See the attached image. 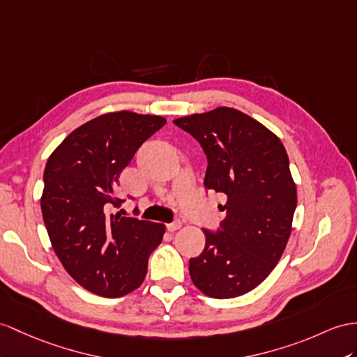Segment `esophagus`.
I'll list each match as a JSON object with an SVG mask.
<instances>
[{"label": "esophagus", "instance_id": "obj_1", "mask_svg": "<svg viewBox=\"0 0 357 357\" xmlns=\"http://www.w3.org/2000/svg\"><path fill=\"white\" fill-rule=\"evenodd\" d=\"M181 227V222L180 221H174V222H171V224H167V229L169 230V231H176V230H178Z\"/></svg>", "mask_w": 357, "mask_h": 357}]
</instances>
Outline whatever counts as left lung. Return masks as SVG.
Here are the masks:
<instances>
[{
  "instance_id": "8db88e82",
  "label": "left lung",
  "mask_w": 357,
  "mask_h": 357,
  "mask_svg": "<svg viewBox=\"0 0 357 357\" xmlns=\"http://www.w3.org/2000/svg\"><path fill=\"white\" fill-rule=\"evenodd\" d=\"M174 124L203 146L204 186L227 195L221 230H204L203 253L189 260L190 279L207 297H239L266 279L289 241L297 186L288 153L271 130L231 107Z\"/></svg>"
}]
</instances>
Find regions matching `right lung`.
Wrapping results in <instances>:
<instances>
[{"label":"right lung","mask_w":357,"mask_h":357,"mask_svg":"<svg viewBox=\"0 0 357 357\" xmlns=\"http://www.w3.org/2000/svg\"><path fill=\"white\" fill-rule=\"evenodd\" d=\"M167 124L158 115L109 112L69 133L43 171L40 208L51 245L73 279L116 298L142 284L165 225L109 215L119 176L146 139Z\"/></svg>","instance_id":"add662e5"}]
</instances>
